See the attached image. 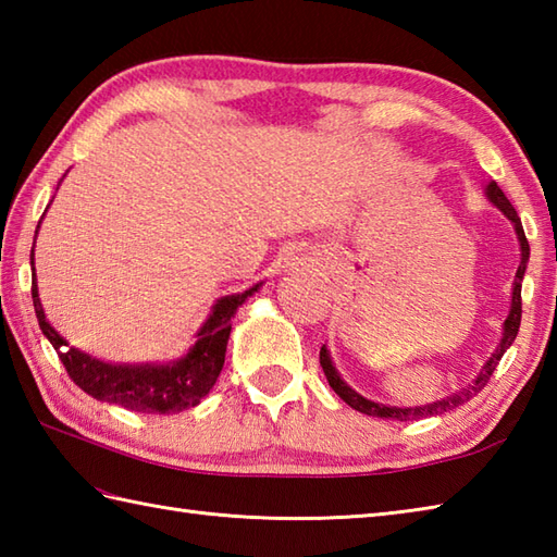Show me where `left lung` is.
Segmentation results:
<instances>
[{
	"instance_id": "obj_1",
	"label": "left lung",
	"mask_w": 557,
	"mask_h": 557,
	"mask_svg": "<svg viewBox=\"0 0 557 557\" xmlns=\"http://www.w3.org/2000/svg\"><path fill=\"white\" fill-rule=\"evenodd\" d=\"M486 196L491 203L498 208L503 215L512 222L515 234H517V242H519V251H522V260H519V268L515 272V282H512V301H510V313H507L505 323H503V335L498 347L491 354V359L481 366L479 375L471 381L469 385L455 389L453 395H445L443 399H435L429 401V405H421V407H389V405H381V401H373L369 397L359 395L357 389H351L345 381H342V375L337 373L333 357H330L327 347L323 345L321 349V366L325 371V377L330 387L335 389V393L347 401L351 409H357L366 417H377V419H397V421H413V419H425V417H437V413H445V411H453L457 407L465 405L471 397H474L479 389L486 387V383L491 381V375L495 371V366L503 359V354L512 347V342L519 333V323H522V280H524V272H527V263H529V242L524 236V227H522V220H519L517 210L512 208L510 200L505 198V194L500 191V186L495 182H488L486 186Z\"/></svg>"
}]
</instances>
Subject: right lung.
<instances>
[{
	"label": "right lung",
	"mask_w": 557,
	"mask_h": 557,
	"mask_svg": "<svg viewBox=\"0 0 557 557\" xmlns=\"http://www.w3.org/2000/svg\"><path fill=\"white\" fill-rule=\"evenodd\" d=\"M40 227V224H38ZM35 244L30 253L33 270V306L42 335L50 339L57 349L59 359L66 366L71 375L83 393L110 405H120L124 409L140 413H176L200 405L224 366V351L232 333V318L236 309L263 287V282L248 287L242 294H227L212 304L206 323L198 327L194 345L188 347L184 357L168 363H112L71 347L69 342L57 333L45 315L40 304L38 282H35Z\"/></svg>",
	"instance_id": "obj_1"
}]
</instances>
